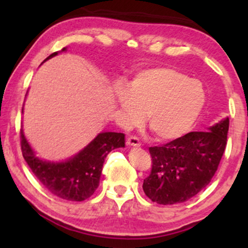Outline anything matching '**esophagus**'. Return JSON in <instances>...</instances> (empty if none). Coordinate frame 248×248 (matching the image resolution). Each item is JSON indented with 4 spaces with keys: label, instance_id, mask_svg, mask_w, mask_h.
<instances>
[{
    "label": "esophagus",
    "instance_id": "obj_1",
    "mask_svg": "<svg viewBox=\"0 0 248 248\" xmlns=\"http://www.w3.org/2000/svg\"><path fill=\"white\" fill-rule=\"evenodd\" d=\"M127 144L132 147H140L141 142L138 138H136V136H129V138L127 139Z\"/></svg>",
    "mask_w": 248,
    "mask_h": 248
}]
</instances>
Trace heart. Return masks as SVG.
Returning <instances> with one entry per match:
<instances>
[{
    "instance_id": "obj_1",
    "label": "heart",
    "mask_w": 248,
    "mask_h": 248,
    "mask_svg": "<svg viewBox=\"0 0 248 248\" xmlns=\"http://www.w3.org/2000/svg\"><path fill=\"white\" fill-rule=\"evenodd\" d=\"M114 96L124 124H139L144 114L146 126L162 141L189 132L206 100L201 81L172 67L142 71L127 88H116Z\"/></svg>"
}]
</instances>
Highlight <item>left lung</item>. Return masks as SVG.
<instances>
[{"label":"left lung","instance_id":"1","mask_svg":"<svg viewBox=\"0 0 248 248\" xmlns=\"http://www.w3.org/2000/svg\"><path fill=\"white\" fill-rule=\"evenodd\" d=\"M229 118L206 132H191L163 146L150 147L152 171L143 191L157 204L171 205L195 197L211 182L227 143Z\"/></svg>","mask_w":248,"mask_h":248}]
</instances>
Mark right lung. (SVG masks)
Segmentation results:
<instances>
[{
  "label": "right lung",
  "mask_w": 248,
  "mask_h": 248,
  "mask_svg": "<svg viewBox=\"0 0 248 248\" xmlns=\"http://www.w3.org/2000/svg\"><path fill=\"white\" fill-rule=\"evenodd\" d=\"M65 50V47L62 49ZM56 55L58 52H53L45 61ZM120 147H124V133H100L72 158L55 163L36 157L21 129L22 154L31 171L51 193L72 202L85 201L94 193L99 186L105 158L108 153Z\"/></svg>",
  "instance_id": "add662e5"
}]
</instances>
